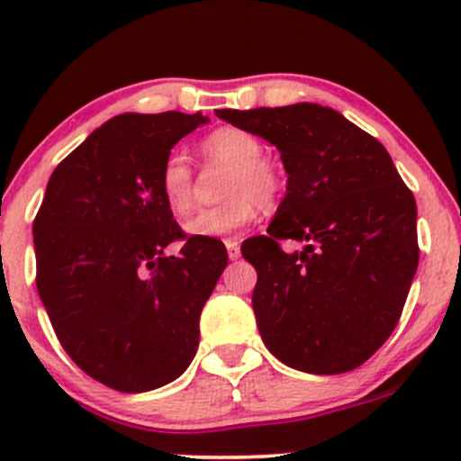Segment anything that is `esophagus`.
<instances>
[{
	"mask_svg": "<svg viewBox=\"0 0 461 461\" xmlns=\"http://www.w3.org/2000/svg\"><path fill=\"white\" fill-rule=\"evenodd\" d=\"M225 248H227V257H230V260H239L240 258V245L236 243L234 239H227Z\"/></svg>",
	"mask_w": 461,
	"mask_h": 461,
	"instance_id": "esophagus-1",
	"label": "esophagus"
}]
</instances>
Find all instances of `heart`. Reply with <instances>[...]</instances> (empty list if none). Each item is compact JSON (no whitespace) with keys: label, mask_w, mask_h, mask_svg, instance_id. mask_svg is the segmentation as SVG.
I'll return each mask as SVG.
<instances>
[{"label":"heart","mask_w":461,"mask_h":461,"mask_svg":"<svg viewBox=\"0 0 461 461\" xmlns=\"http://www.w3.org/2000/svg\"><path fill=\"white\" fill-rule=\"evenodd\" d=\"M201 153L209 165L230 167L222 178L225 201L189 218L185 230L201 239H222L257 218L258 207L272 212L283 198L285 180L281 169L265 158L258 136L239 127H221L201 140ZM160 196L176 216H185L194 204V169L187 158L171 151L158 171Z\"/></svg>","instance_id":"1"}]
</instances>
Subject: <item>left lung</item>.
<instances>
[{"instance_id": "8db88e82", "label": "left lung", "mask_w": 461, "mask_h": 461, "mask_svg": "<svg viewBox=\"0 0 461 461\" xmlns=\"http://www.w3.org/2000/svg\"><path fill=\"white\" fill-rule=\"evenodd\" d=\"M281 151L287 194L265 236L243 243L258 278V332L285 366L359 368L393 334L420 263L415 196L376 138L330 106L218 109ZM281 240H303L285 255Z\"/></svg>"}]
</instances>
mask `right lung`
<instances>
[{
    "label": "right lung",
    "mask_w": 461,
    "mask_h": 461,
    "mask_svg": "<svg viewBox=\"0 0 461 461\" xmlns=\"http://www.w3.org/2000/svg\"><path fill=\"white\" fill-rule=\"evenodd\" d=\"M201 113H124L50 176L35 236L37 292L59 343L120 393L178 379L198 350L204 301L227 265L221 240L187 236L158 189L171 147ZM183 242L180 258L164 248Z\"/></svg>",
    "instance_id": "add662e5"
}]
</instances>
